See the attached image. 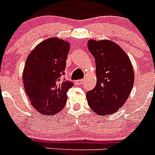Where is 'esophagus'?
<instances>
[{
	"instance_id": "esophagus-1",
	"label": "esophagus",
	"mask_w": 155,
	"mask_h": 155,
	"mask_svg": "<svg viewBox=\"0 0 155 155\" xmlns=\"http://www.w3.org/2000/svg\"><path fill=\"white\" fill-rule=\"evenodd\" d=\"M76 83L78 85H81V84H83V83H84V80H78L76 81Z\"/></svg>"
}]
</instances>
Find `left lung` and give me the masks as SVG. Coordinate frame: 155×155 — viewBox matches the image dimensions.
<instances>
[{
  "label": "left lung",
  "mask_w": 155,
  "mask_h": 155,
  "mask_svg": "<svg viewBox=\"0 0 155 155\" xmlns=\"http://www.w3.org/2000/svg\"><path fill=\"white\" fill-rule=\"evenodd\" d=\"M87 48L95 60L97 83L86 94L91 110L100 116L111 115L124 105L134 83L131 61L118 44L108 39H90Z\"/></svg>",
  "instance_id": "8db88e82"
}]
</instances>
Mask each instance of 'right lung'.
Segmentation results:
<instances>
[{
  "mask_svg": "<svg viewBox=\"0 0 155 155\" xmlns=\"http://www.w3.org/2000/svg\"><path fill=\"white\" fill-rule=\"evenodd\" d=\"M70 43L49 38L37 45L27 57L22 80L31 105L43 115H54L65 105L71 81L63 79Z\"/></svg>",
  "mask_w": 155,
  "mask_h": 155,
  "instance_id": "1",
  "label": "right lung"
}]
</instances>
